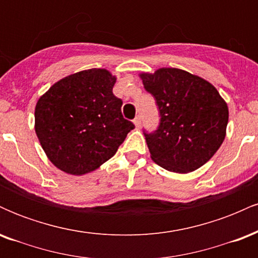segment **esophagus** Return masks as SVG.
Here are the masks:
<instances>
[{
    "label": "esophagus",
    "instance_id": "34e87169",
    "mask_svg": "<svg viewBox=\"0 0 258 258\" xmlns=\"http://www.w3.org/2000/svg\"><path fill=\"white\" fill-rule=\"evenodd\" d=\"M133 123H135V126H136V127H139V126H141V123H142V121H141V116H137V117H136V119L133 120Z\"/></svg>",
    "mask_w": 258,
    "mask_h": 258
}]
</instances>
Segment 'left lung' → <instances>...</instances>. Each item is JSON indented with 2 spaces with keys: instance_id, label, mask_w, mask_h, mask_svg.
<instances>
[{
  "instance_id": "left-lung-1",
  "label": "left lung",
  "mask_w": 258,
  "mask_h": 258,
  "mask_svg": "<svg viewBox=\"0 0 258 258\" xmlns=\"http://www.w3.org/2000/svg\"><path fill=\"white\" fill-rule=\"evenodd\" d=\"M158 103L159 128L144 133L150 158L170 172L189 173L220 149L229 117L226 100L212 84L177 68L141 73Z\"/></svg>"
}]
</instances>
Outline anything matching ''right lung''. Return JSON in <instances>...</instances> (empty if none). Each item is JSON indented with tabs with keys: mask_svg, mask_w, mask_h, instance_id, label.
<instances>
[{
	"mask_svg": "<svg viewBox=\"0 0 258 258\" xmlns=\"http://www.w3.org/2000/svg\"><path fill=\"white\" fill-rule=\"evenodd\" d=\"M116 76L88 69L60 79L35 106V132L49 161L65 173L82 176L112 158L135 128L112 93Z\"/></svg>",
	"mask_w": 258,
	"mask_h": 258,
	"instance_id": "right-lung-1",
	"label": "right lung"
}]
</instances>
